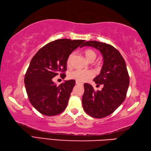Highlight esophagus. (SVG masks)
Returning <instances> with one entry per match:
<instances>
[{"label": "esophagus", "instance_id": "1", "mask_svg": "<svg viewBox=\"0 0 151 151\" xmlns=\"http://www.w3.org/2000/svg\"><path fill=\"white\" fill-rule=\"evenodd\" d=\"M76 84H77V85H80V84H82L81 82H78V81H76Z\"/></svg>", "mask_w": 151, "mask_h": 151}]
</instances>
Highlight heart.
I'll return each mask as SVG.
<instances>
[{
  "mask_svg": "<svg viewBox=\"0 0 151 151\" xmlns=\"http://www.w3.org/2000/svg\"><path fill=\"white\" fill-rule=\"evenodd\" d=\"M84 55L86 58L89 62H92L95 60L97 57V54L92 49H86L84 50ZM74 54L71 53L67 58V65H70L72 63V60L73 58ZM93 76V74L90 70H76L71 72L69 74V78L72 79H75L78 82H85L91 78Z\"/></svg>",
  "mask_w": 151,
  "mask_h": 151,
  "instance_id": "1",
  "label": "heart"
}]
</instances>
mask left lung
I'll return each instance as SVG.
<instances>
[{"label": "left lung", "mask_w": 151, "mask_h": 151, "mask_svg": "<svg viewBox=\"0 0 151 151\" xmlns=\"http://www.w3.org/2000/svg\"><path fill=\"white\" fill-rule=\"evenodd\" d=\"M92 47L99 50L103 57L100 74L93 79L97 86H103L95 91L93 86L84 84L82 96L84 110L95 118L110 115L123 103L129 86V76L123 56L113 46L96 41H86L81 47Z\"/></svg>", "instance_id": "left-lung-1"}]
</instances>
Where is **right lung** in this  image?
Segmentation results:
<instances>
[{"label":"right lung","instance_id":"obj_1","mask_svg":"<svg viewBox=\"0 0 151 151\" xmlns=\"http://www.w3.org/2000/svg\"><path fill=\"white\" fill-rule=\"evenodd\" d=\"M84 41L69 39L51 41L38 50L31 60L25 75L24 85L30 103L40 113L53 116L66 108L75 81H65L57 86L52 78L60 73L65 78L63 72L67 70V58Z\"/></svg>","mask_w":151,"mask_h":151}]
</instances>
